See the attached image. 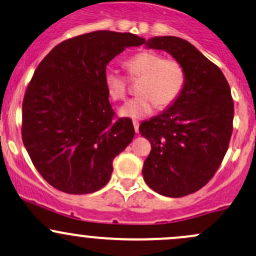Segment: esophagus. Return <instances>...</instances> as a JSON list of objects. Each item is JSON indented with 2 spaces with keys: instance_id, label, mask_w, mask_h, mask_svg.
Returning <instances> with one entry per match:
<instances>
[{
  "instance_id": "1",
  "label": "esophagus",
  "mask_w": 256,
  "mask_h": 256,
  "mask_svg": "<svg viewBox=\"0 0 256 256\" xmlns=\"http://www.w3.org/2000/svg\"><path fill=\"white\" fill-rule=\"evenodd\" d=\"M134 128H135V132H138V121L134 120Z\"/></svg>"
}]
</instances>
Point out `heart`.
<instances>
[{
	"label": "heart",
	"instance_id": "obj_1",
	"mask_svg": "<svg viewBox=\"0 0 256 256\" xmlns=\"http://www.w3.org/2000/svg\"><path fill=\"white\" fill-rule=\"evenodd\" d=\"M131 76L141 77L137 93L119 109V115L128 119H141L154 109L166 108L176 100L185 84V72L179 61L162 58L152 51H142L125 61ZM104 87L110 99L122 100L126 94V80L121 74L108 70L104 74Z\"/></svg>",
	"mask_w": 256,
	"mask_h": 256
}]
</instances>
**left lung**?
<instances>
[{"label": "left lung", "mask_w": 256, "mask_h": 256, "mask_svg": "<svg viewBox=\"0 0 256 256\" xmlns=\"http://www.w3.org/2000/svg\"><path fill=\"white\" fill-rule=\"evenodd\" d=\"M144 45L168 52L185 72L176 100L138 128L152 147L142 169L146 184L160 195L182 198L205 186L222 163L234 104L222 71L189 42L154 36Z\"/></svg>", "instance_id": "1"}]
</instances>
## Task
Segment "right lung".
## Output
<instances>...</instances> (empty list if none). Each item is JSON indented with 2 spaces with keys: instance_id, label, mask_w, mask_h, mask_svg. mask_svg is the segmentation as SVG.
Instances as JSON below:
<instances>
[{
  "instance_id": "1",
  "label": "right lung",
  "mask_w": 256,
  "mask_h": 256,
  "mask_svg": "<svg viewBox=\"0 0 256 256\" xmlns=\"http://www.w3.org/2000/svg\"><path fill=\"white\" fill-rule=\"evenodd\" d=\"M146 39L96 30L56 45L36 67L22 108V137L40 176L67 194L102 189L112 160L132 141L128 118L114 119L104 87L106 66Z\"/></svg>"
}]
</instances>
